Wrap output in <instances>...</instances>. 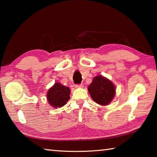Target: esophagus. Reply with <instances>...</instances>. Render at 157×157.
Wrapping results in <instances>:
<instances>
[{
  "mask_svg": "<svg viewBox=\"0 0 157 157\" xmlns=\"http://www.w3.org/2000/svg\"><path fill=\"white\" fill-rule=\"evenodd\" d=\"M82 84H75V87L76 88H78V87H82Z\"/></svg>",
  "mask_w": 157,
  "mask_h": 157,
  "instance_id": "1",
  "label": "esophagus"
}]
</instances>
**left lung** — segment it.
<instances>
[{"label": "left lung", "mask_w": 157, "mask_h": 157, "mask_svg": "<svg viewBox=\"0 0 157 157\" xmlns=\"http://www.w3.org/2000/svg\"><path fill=\"white\" fill-rule=\"evenodd\" d=\"M90 95L95 102L101 105H107L115 96V86L108 79L98 75L93 79L88 86Z\"/></svg>", "instance_id": "obj_1"}]
</instances>
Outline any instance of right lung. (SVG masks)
I'll list each match as a JSON object with an SVG mask.
<instances>
[{
    "label": "right lung",
    "instance_id": "right-lung-1",
    "mask_svg": "<svg viewBox=\"0 0 157 157\" xmlns=\"http://www.w3.org/2000/svg\"><path fill=\"white\" fill-rule=\"evenodd\" d=\"M71 90L59 83H55L49 89L47 99L53 107H62L66 104L70 98Z\"/></svg>",
    "mask_w": 157,
    "mask_h": 157
}]
</instances>
